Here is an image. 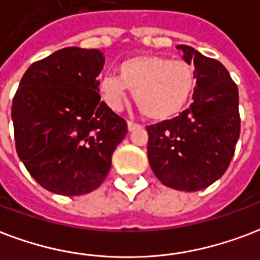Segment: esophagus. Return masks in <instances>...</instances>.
<instances>
[{
  "instance_id": "34e87169",
  "label": "esophagus",
  "mask_w": 260,
  "mask_h": 260,
  "mask_svg": "<svg viewBox=\"0 0 260 260\" xmlns=\"http://www.w3.org/2000/svg\"><path fill=\"white\" fill-rule=\"evenodd\" d=\"M142 124H138V122H134V121H128V129L129 131H135L138 129V128H142Z\"/></svg>"
}]
</instances>
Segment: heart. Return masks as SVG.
I'll return each instance as SVG.
<instances>
[{
  "mask_svg": "<svg viewBox=\"0 0 260 260\" xmlns=\"http://www.w3.org/2000/svg\"><path fill=\"white\" fill-rule=\"evenodd\" d=\"M195 69L185 59L162 55H138L118 65V76L101 79L99 92L109 108L121 110L128 90L144 116L165 120L176 116L189 102L195 90Z\"/></svg>",
  "mask_w": 260,
  "mask_h": 260,
  "instance_id": "heart-1",
  "label": "heart"
}]
</instances>
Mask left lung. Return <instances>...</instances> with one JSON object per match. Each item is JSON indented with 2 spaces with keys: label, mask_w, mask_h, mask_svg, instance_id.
Returning <instances> with one entry per match:
<instances>
[{
  "label": "left lung",
  "mask_w": 260,
  "mask_h": 260,
  "mask_svg": "<svg viewBox=\"0 0 260 260\" xmlns=\"http://www.w3.org/2000/svg\"><path fill=\"white\" fill-rule=\"evenodd\" d=\"M195 65L193 102L180 116L147 126L148 162L166 187L193 192L229 168L240 136L239 90L218 59L180 45Z\"/></svg>",
  "instance_id": "1"
}]
</instances>
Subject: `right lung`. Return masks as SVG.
<instances>
[{"label": "right lung", "instance_id": "obj_1", "mask_svg": "<svg viewBox=\"0 0 260 260\" xmlns=\"http://www.w3.org/2000/svg\"><path fill=\"white\" fill-rule=\"evenodd\" d=\"M104 55L65 47L35 61L12 102L17 155L45 189L84 195L102 184L126 121L101 102Z\"/></svg>", "mask_w": 260, "mask_h": 260}]
</instances>
